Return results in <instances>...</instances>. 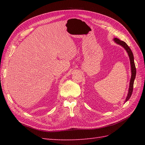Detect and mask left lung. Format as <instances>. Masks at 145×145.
<instances>
[{
    "mask_svg": "<svg viewBox=\"0 0 145 145\" xmlns=\"http://www.w3.org/2000/svg\"><path fill=\"white\" fill-rule=\"evenodd\" d=\"M113 41L115 42L116 44L121 45L122 47H123L125 48V50L127 52L129 58H130V61L131 76V79L130 82V86H129V88H128V93L127 94V97L126 98V100L125 101V102H127V101L130 99V98L131 97L132 95V92H133V84L135 79V76H136V74H137V70H136V67H135V65L134 62V57L130 48L128 47V45L126 44L125 42L120 40V39L117 38L113 39Z\"/></svg>",
    "mask_w": 145,
    "mask_h": 145,
    "instance_id": "8db88e82",
    "label": "left lung"
}]
</instances>
